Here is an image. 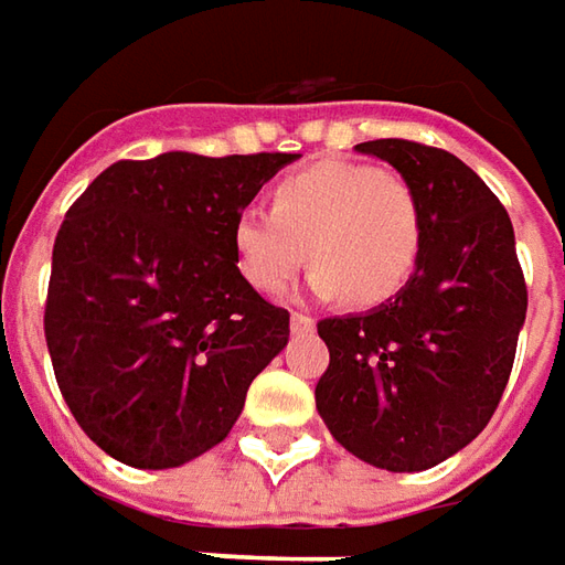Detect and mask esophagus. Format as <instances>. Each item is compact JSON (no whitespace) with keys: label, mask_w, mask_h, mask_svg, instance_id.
Here are the masks:
<instances>
[{"label":"esophagus","mask_w":565,"mask_h":565,"mask_svg":"<svg viewBox=\"0 0 565 565\" xmlns=\"http://www.w3.org/2000/svg\"><path fill=\"white\" fill-rule=\"evenodd\" d=\"M290 328H294V333L312 331L315 318H312V315H306V312H294V318H290Z\"/></svg>","instance_id":"1"}]
</instances>
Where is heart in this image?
<instances>
[{
	"mask_svg": "<svg viewBox=\"0 0 565 565\" xmlns=\"http://www.w3.org/2000/svg\"><path fill=\"white\" fill-rule=\"evenodd\" d=\"M237 271L263 297L284 294L312 256V290L380 306L405 290L424 253V210L408 179L371 163L324 160L281 179L271 210L232 222Z\"/></svg>",
	"mask_w": 565,
	"mask_h": 565,
	"instance_id": "heart-1",
	"label": "heart"
}]
</instances>
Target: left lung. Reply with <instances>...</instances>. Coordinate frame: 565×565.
<instances>
[{"label": "left lung", "mask_w": 565, "mask_h": 565, "mask_svg": "<svg viewBox=\"0 0 565 565\" xmlns=\"http://www.w3.org/2000/svg\"><path fill=\"white\" fill-rule=\"evenodd\" d=\"M359 151L412 182L424 253L395 299L318 321L331 364L315 405L355 458L414 473L451 458L492 420L529 290L508 210L467 163L408 138L362 141Z\"/></svg>", "instance_id": "left-lung-1"}]
</instances>
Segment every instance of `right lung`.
I'll use <instances>...</instances> for the list:
<instances>
[{
    "instance_id": "1",
    "label": "right lung",
    "mask_w": 565,
    "mask_h": 565,
    "mask_svg": "<svg viewBox=\"0 0 565 565\" xmlns=\"http://www.w3.org/2000/svg\"><path fill=\"white\" fill-rule=\"evenodd\" d=\"M297 153L117 160L67 210L45 343L76 424L110 458L167 470L218 445L290 312L237 271L234 216Z\"/></svg>"
}]
</instances>
